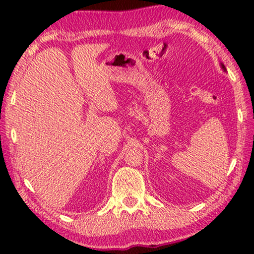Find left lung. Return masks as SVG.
<instances>
[{
	"mask_svg": "<svg viewBox=\"0 0 254 254\" xmlns=\"http://www.w3.org/2000/svg\"><path fill=\"white\" fill-rule=\"evenodd\" d=\"M221 68H222V69H223V70H224V71H226V66H224L222 63H221Z\"/></svg>",
	"mask_w": 254,
	"mask_h": 254,
	"instance_id": "8db88e82",
	"label": "left lung"
}]
</instances>
